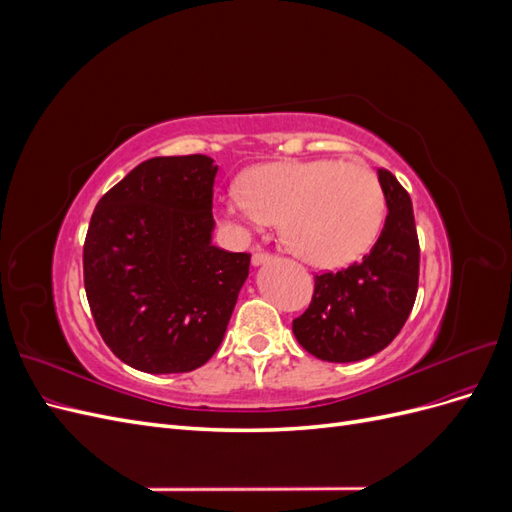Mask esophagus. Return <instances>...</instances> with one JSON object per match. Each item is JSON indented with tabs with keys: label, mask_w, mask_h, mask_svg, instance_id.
<instances>
[{
	"label": "esophagus",
	"mask_w": 512,
	"mask_h": 512,
	"mask_svg": "<svg viewBox=\"0 0 512 512\" xmlns=\"http://www.w3.org/2000/svg\"><path fill=\"white\" fill-rule=\"evenodd\" d=\"M273 260V256L271 254H267V252H254V256H252V265L254 267H260V265H265V262H271Z\"/></svg>",
	"instance_id": "34e87169"
}]
</instances>
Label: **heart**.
Instances as JSON below:
<instances>
[{
  "label": "heart",
  "mask_w": 512,
  "mask_h": 512,
  "mask_svg": "<svg viewBox=\"0 0 512 512\" xmlns=\"http://www.w3.org/2000/svg\"><path fill=\"white\" fill-rule=\"evenodd\" d=\"M384 194L361 164L288 160L254 168L243 190L222 198L224 218L241 232L282 220L292 254L322 269L346 267L376 241Z\"/></svg>",
  "instance_id": "heart-1"
}]
</instances>
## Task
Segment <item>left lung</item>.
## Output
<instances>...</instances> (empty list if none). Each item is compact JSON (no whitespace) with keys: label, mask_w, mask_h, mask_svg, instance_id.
<instances>
[{"label":"left lung","mask_w":512,"mask_h":512,"mask_svg":"<svg viewBox=\"0 0 512 512\" xmlns=\"http://www.w3.org/2000/svg\"><path fill=\"white\" fill-rule=\"evenodd\" d=\"M386 220L361 262L316 275L314 297L292 320L297 342L316 359L354 363L389 346L404 327L418 290V237L408 192L389 170L378 168Z\"/></svg>","instance_id":"8db88e82"}]
</instances>
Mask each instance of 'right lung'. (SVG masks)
<instances>
[{
  "mask_svg": "<svg viewBox=\"0 0 512 512\" xmlns=\"http://www.w3.org/2000/svg\"><path fill=\"white\" fill-rule=\"evenodd\" d=\"M207 156L151 158L108 190L83 247L91 316L117 359L147 374H183L220 348L250 254L211 243Z\"/></svg>",
  "mask_w": 512,
  "mask_h": 512,
  "instance_id": "obj_1",
  "label": "right lung"
}]
</instances>
